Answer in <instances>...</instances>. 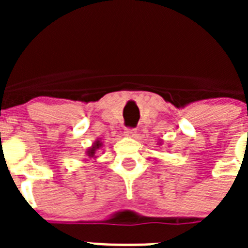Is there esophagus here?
<instances>
[{
	"mask_svg": "<svg viewBox=\"0 0 248 248\" xmlns=\"http://www.w3.org/2000/svg\"><path fill=\"white\" fill-rule=\"evenodd\" d=\"M124 135L128 138H135V135H137V130L135 129H125V131H124Z\"/></svg>",
	"mask_w": 248,
	"mask_h": 248,
	"instance_id": "esophagus-1",
	"label": "esophagus"
}]
</instances>
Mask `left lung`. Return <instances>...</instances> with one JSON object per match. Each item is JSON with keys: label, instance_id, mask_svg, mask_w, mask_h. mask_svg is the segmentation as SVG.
I'll list each match as a JSON object with an SVG mask.
<instances>
[{"label": "left lung", "instance_id": "obj_1", "mask_svg": "<svg viewBox=\"0 0 248 248\" xmlns=\"http://www.w3.org/2000/svg\"><path fill=\"white\" fill-rule=\"evenodd\" d=\"M161 144H163V141H161V140H160V141H159V145H161Z\"/></svg>", "mask_w": 248, "mask_h": 248}]
</instances>
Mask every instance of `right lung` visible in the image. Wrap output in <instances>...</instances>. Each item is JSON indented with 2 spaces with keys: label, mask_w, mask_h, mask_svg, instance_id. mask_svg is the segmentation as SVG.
I'll return each mask as SVG.
<instances>
[{
  "label": "right lung",
  "mask_w": 248,
  "mask_h": 248,
  "mask_svg": "<svg viewBox=\"0 0 248 248\" xmlns=\"http://www.w3.org/2000/svg\"><path fill=\"white\" fill-rule=\"evenodd\" d=\"M102 148H103L102 139H97L93 144H92V146H89V148L85 150V155H87L88 157H91V159L92 157H93V159H97L98 150H100Z\"/></svg>",
  "instance_id": "right-lung-1"
}]
</instances>
